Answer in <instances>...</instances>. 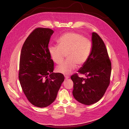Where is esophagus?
<instances>
[{
    "label": "esophagus",
    "mask_w": 129,
    "mask_h": 129,
    "mask_svg": "<svg viewBox=\"0 0 129 129\" xmlns=\"http://www.w3.org/2000/svg\"><path fill=\"white\" fill-rule=\"evenodd\" d=\"M69 77H68V76H65V80H67V79H69Z\"/></svg>",
    "instance_id": "obj_1"
}]
</instances>
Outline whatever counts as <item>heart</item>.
Returning a JSON list of instances; mask_svg holds the SVG:
<instances>
[{
  "label": "heart",
  "mask_w": 129,
  "mask_h": 129,
  "mask_svg": "<svg viewBox=\"0 0 129 129\" xmlns=\"http://www.w3.org/2000/svg\"><path fill=\"white\" fill-rule=\"evenodd\" d=\"M58 46H50L48 52L53 61L61 63L66 54L67 60L57 66V71L69 75L78 65L80 67L88 61L92 49V42L77 33L70 32L63 35L58 40Z\"/></svg>",
  "instance_id": "b5f03b06"
}]
</instances>
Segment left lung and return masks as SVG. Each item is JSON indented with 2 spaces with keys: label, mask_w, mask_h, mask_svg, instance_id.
I'll use <instances>...</instances> for the list:
<instances>
[{
  "label": "left lung",
  "mask_w": 129,
  "mask_h": 129,
  "mask_svg": "<svg viewBox=\"0 0 129 129\" xmlns=\"http://www.w3.org/2000/svg\"><path fill=\"white\" fill-rule=\"evenodd\" d=\"M92 49L84 65L78 70L87 79L72 75V94L75 99L83 104L90 105L99 101L109 85L111 63L105 44L96 33H92Z\"/></svg>",
  "instance_id": "1"
}]
</instances>
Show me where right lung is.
<instances>
[{"label": "right lung", "mask_w": 129, "mask_h": 129, "mask_svg": "<svg viewBox=\"0 0 129 129\" xmlns=\"http://www.w3.org/2000/svg\"><path fill=\"white\" fill-rule=\"evenodd\" d=\"M53 30L47 28L34 30L25 41L20 54L19 79L28 101L44 108L56 100L64 81L61 73H54L53 61L48 44Z\"/></svg>", "instance_id": "1"}]
</instances>
